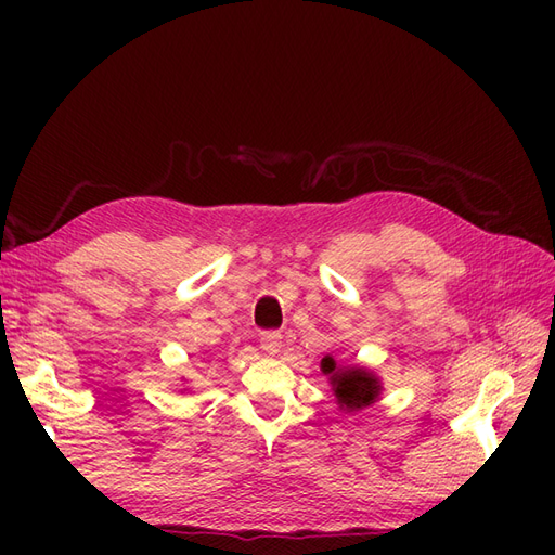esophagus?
Wrapping results in <instances>:
<instances>
[{"label":"esophagus","instance_id":"1","mask_svg":"<svg viewBox=\"0 0 555 555\" xmlns=\"http://www.w3.org/2000/svg\"><path fill=\"white\" fill-rule=\"evenodd\" d=\"M259 343H261V349L268 351V354H275V351L282 347V335L280 331H263L259 335Z\"/></svg>","mask_w":555,"mask_h":555}]
</instances>
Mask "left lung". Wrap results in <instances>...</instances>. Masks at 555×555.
Masks as SVG:
<instances>
[{
  "instance_id": "left-lung-1",
  "label": "left lung",
  "mask_w": 555,
  "mask_h": 555,
  "mask_svg": "<svg viewBox=\"0 0 555 555\" xmlns=\"http://www.w3.org/2000/svg\"><path fill=\"white\" fill-rule=\"evenodd\" d=\"M324 375L331 377L333 393L338 398V405L343 410L357 412L367 405H373L379 396V382L373 373L363 371V367H338L331 357L322 361Z\"/></svg>"
}]
</instances>
